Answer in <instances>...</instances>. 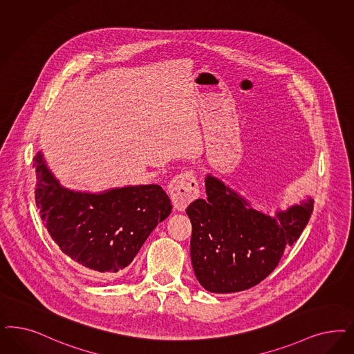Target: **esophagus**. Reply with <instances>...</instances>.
Returning a JSON list of instances; mask_svg holds the SVG:
<instances>
[{
  "label": "esophagus",
  "instance_id": "esophagus-1",
  "mask_svg": "<svg viewBox=\"0 0 354 354\" xmlns=\"http://www.w3.org/2000/svg\"><path fill=\"white\" fill-rule=\"evenodd\" d=\"M171 203L176 209L183 211L199 196V186L193 171L177 174L169 183Z\"/></svg>",
  "mask_w": 354,
  "mask_h": 354
}]
</instances>
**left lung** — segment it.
Listing matches in <instances>:
<instances>
[{
	"label": "left lung",
	"instance_id": "1",
	"mask_svg": "<svg viewBox=\"0 0 354 354\" xmlns=\"http://www.w3.org/2000/svg\"><path fill=\"white\" fill-rule=\"evenodd\" d=\"M207 201L186 214L193 225L190 255L201 286L212 293L246 290L274 271L314 209L313 199L267 216L216 178H205Z\"/></svg>",
	"mask_w": 354,
	"mask_h": 354
}]
</instances>
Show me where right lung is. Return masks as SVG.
Listing matches in <instances>:
<instances>
[{
  "label": "right lung",
  "mask_w": 354,
  "mask_h": 354,
  "mask_svg": "<svg viewBox=\"0 0 354 354\" xmlns=\"http://www.w3.org/2000/svg\"><path fill=\"white\" fill-rule=\"evenodd\" d=\"M34 167L35 201L48 233L73 262L92 272L121 274L171 214V199L159 185L74 193L59 186L40 153Z\"/></svg>",
  "instance_id": "right-lung-1"
}]
</instances>
